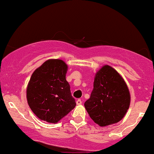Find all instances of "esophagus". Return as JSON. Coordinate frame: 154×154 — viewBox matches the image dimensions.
<instances>
[{
	"instance_id": "1",
	"label": "esophagus",
	"mask_w": 154,
	"mask_h": 154,
	"mask_svg": "<svg viewBox=\"0 0 154 154\" xmlns=\"http://www.w3.org/2000/svg\"><path fill=\"white\" fill-rule=\"evenodd\" d=\"M76 103H77V105H81V104H82V100H81L80 99L77 100V101H76Z\"/></svg>"
}]
</instances>
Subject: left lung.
I'll return each mask as SVG.
<instances>
[{
    "mask_svg": "<svg viewBox=\"0 0 154 154\" xmlns=\"http://www.w3.org/2000/svg\"><path fill=\"white\" fill-rule=\"evenodd\" d=\"M126 82L113 67L104 65L95 73L91 98L85 103L88 114L100 127L119 122L130 104Z\"/></svg>",
    "mask_w": 154,
    "mask_h": 154,
    "instance_id": "left-lung-1",
    "label": "left lung"
}]
</instances>
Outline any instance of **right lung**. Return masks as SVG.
Wrapping results in <instances>:
<instances>
[{
  "mask_svg": "<svg viewBox=\"0 0 154 154\" xmlns=\"http://www.w3.org/2000/svg\"><path fill=\"white\" fill-rule=\"evenodd\" d=\"M68 66L61 59H48L35 70L26 87V100L40 120L57 123L75 107L66 79Z\"/></svg>",
  "mask_w": 154,
  "mask_h": 154,
  "instance_id": "add662e5",
  "label": "right lung"
}]
</instances>
